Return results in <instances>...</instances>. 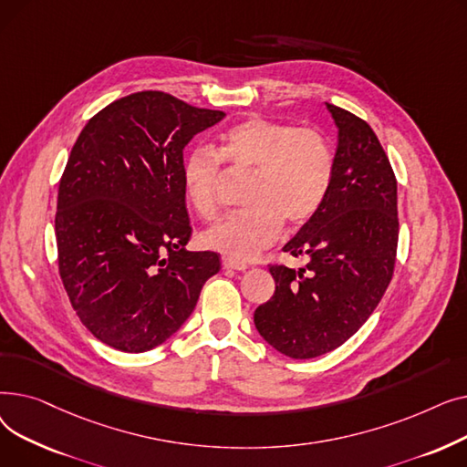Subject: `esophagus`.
I'll use <instances>...</instances> for the list:
<instances>
[{"mask_svg":"<svg viewBox=\"0 0 467 467\" xmlns=\"http://www.w3.org/2000/svg\"><path fill=\"white\" fill-rule=\"evenodd\" d=\"M223 266L225 268H233V271H246L248 265L244 261H238V259H233V257H223Z\"/></svg>","mask_w":467,"mask_h":467,"instance_id":"obj_1","label":"esophagus"}]
</instances>
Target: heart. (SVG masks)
<instances>
[{"mask_svg":"<svg viewBox=\"0 0 467 467\" xmlns=\"http://www.w3.org/2000/svg\"><path fill=\"white\" fill-rule=\"evenodd\" d=\"M254 171L246 187V210L231 213L202 234L210 250L252 259L280 236L284 221L301 227L322 210L335 178V151L316 129L250 117L219 134L215 151L194 147L182 164L189 204L204 219L219 210L225 168Z\"/></svg>","mask_w":467,"mask_h":467,"instance_id":"heart-1","label":"heart"}]
</instances>
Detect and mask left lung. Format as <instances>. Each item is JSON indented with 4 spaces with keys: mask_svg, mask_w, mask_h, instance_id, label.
Masks as SVG:
<instances>
[{
    "mask_svg": "<svg viewBox=\"0 0 467 467\" xmlns=\"http://www.w3.org/2000/svg\"><path fill=\"white\" fill-rule=\"evenodd\" d=\"M338 127L329 196L285 246L299 271L271 265L276 289L257 306L261 337L284 356L308 359L347 342L373 314L394 276L398 180L367 122L327 104Z\"/></svg>",
    "mask_w": 467,
    "mask_h": 467,
    "instance_id": "1",
    "label": "left lung"
}]
</instances>
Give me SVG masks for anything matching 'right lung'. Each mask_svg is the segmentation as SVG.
I'll use <instances>...</instances> for the list:
<instances>
[{
    "label": "right lung",
    "mask_w": 467,
    "mask_h": 467,
    "mask_svg": "<svg viewBox=\"0 0 467 467\" xmlns=\"http://www.w3.org/2000/svg\"><path fill=\"white\" fill-rule=\"evenodd\" d=\"M225 117L161 90L98 111L73 143L58 185V273L81 324L120 352L174 335L217 275L215 252H187L192 227L183 150Z\"/></svg>",
    "instance_id": "1"
}]
</instances>
